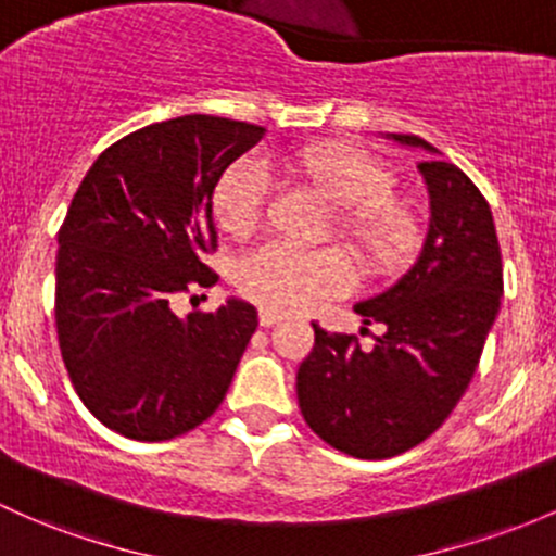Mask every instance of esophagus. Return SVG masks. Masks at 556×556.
<instances>
[{
	"instance_id": "obj_1",
	"label": "esophagus",
	"mask_w": 556,
	"mask_h": 556,
	"mask_svg": "<svg viewBox=\"0 0 556 556\" xmlns=\"http://www.w3.org/2000/svg\"><path fill=\"white\" fill-rule=\"evenodd\" d=\"M285 319V314L282 312H274V308H258V323H261V327H271V325H277V323H282Z\"/></svg>"
}]
</instances>
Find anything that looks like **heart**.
Masks as SVG:
<instances>
[{"label": "heart", "instance_id": "obj_1", "mask_svg": "<svg viewBox=\"0 0 556 556\" xmlns=\"http://www.w3.org/2000/svg\"><path fill=\"white\" fill-rule=\"evenodd\" d=\"M279 170L336 204V237L367 274L386 277L413 258L420 244V215L410 200L394 194V173L378 156L346 143H312L279 156ZM268 180L253 162H237L213 191L215 224L233 239L258 231L266 213ZM352 268L338 250L295 253L263 248L239 263L237 288L274 312H306L341 295Z\"/></svg>", "mask_w": 556, "mask_h": 556}]
</instances>
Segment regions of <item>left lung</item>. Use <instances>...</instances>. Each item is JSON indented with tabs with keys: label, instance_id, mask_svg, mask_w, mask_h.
<instances>
[{
	"label": "left lung",
	"instance_id": "1",
	"mask_svg": "<svg viewBox=\"0 0 556 556\" xmlns=\"http://www.w3.org/2000/svg\"><path fill=\"white\" fill-rule=\"evenodd\" d=\"M386 138L426 151L424 248L391 288L354 306L365 325H383L376 346L312 325L314 349L295 383L314 434L367 460L405 453L445 424L475 378L504 295L493 213L469 175L424 138Z\"/></svg>",
	"mask_w": 556,
	"mask_h": 556
}]
</instances>
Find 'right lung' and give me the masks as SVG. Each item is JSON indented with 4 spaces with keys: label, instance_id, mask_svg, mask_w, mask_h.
<instances>
[{
    "label": "right lung",
    "instance_id": "1",
    "mask_svg": "<svg viewBox=\"0 0 556 556\" xmlns=\"http://www.w3.org/2000/svg\"><path fill=\"white\" fill-rule=\"evenodd\" d=\"M263 127L186 114L111 143L81 178L58 231L55 327L74 391L111 431L162 442L197 429L229 391L258 312L229 298L178 317L210 288L213 191Z\"/></svg>",
    "mask_w": 556,
    "mask_h": 556
}]
</instances>
